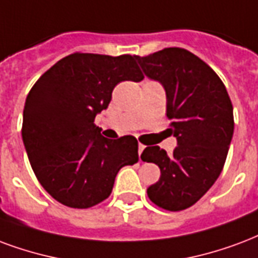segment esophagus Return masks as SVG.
Returning a JSON list of instances; mask_svg holds the SVG:
<instances>
[{
    "mask_svg": "<svg viewBox=\"0 0 258 258\" xmlns=\"http://www.w3.org/2000/svg\"><path fill=\"white\" fill-rule=\"evenodd\" d=\"M144 149H145V145H142V144L138 145V153H139V156H141V153L144 152Z\"/></svg>",
    "mask_w": 258,
    "mask_h": 258,
    "instance_id": "obj_1",
    "label": "esophagus"
}]
</instances>
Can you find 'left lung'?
<instances>
[{
    "mask_svg": "<svg viewBox=\"0 0 258 258\" xmlns=\"http://www.w3.org/2000/svg\"><path fill=\"white\" fill-rule=\"evenodd\" d=\"M138 62L145 75L163 85L167 117L177 141L172 156L160 146H148L141 154L161 172L148 197L165 211H183L221 173L234 134L232 104L216 72L186 49L167 47L138 56Z\"/></svg>",
    "mask_w": 258,
    "mask_h": 258,
    "instance_id": "left-lung-1",
    "label": "left lung"
}]
</instances>
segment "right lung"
Segmentation results:
<instances>
[{
	"label": "right lung",
	"instance_id": "obj_1",
	"mask_svg": "<svg viewBox=\"0 0 258 258\" xmlns=\"http://www.w3.org/2000/svg\"><path fill=\"white\" fill-rule=\"evenodd\" d=\"M137 60L131 54L74 53L57 61L28 93L24 148L42 187L66 207L86 209L102 202L120 168L138 161L135 137L108 139L94 124L114 86L144 79Z\"/></svg>",
	"mask_w": 258,
	"mask_h": 258
}]
</instances>
